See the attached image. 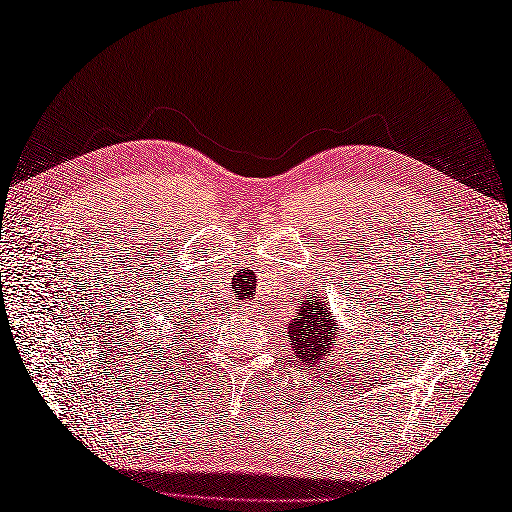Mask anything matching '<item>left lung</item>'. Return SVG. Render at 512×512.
<instances>
[{
	"label": "left lung",
	"mask_w": 512,
	"mask_h": 512,
	"mask_svg": "<svg viewBox=\"0 0 512 512\" xmlns=\"http://www.w3.org/2000/svg\"><path fill=\"white\" fill-rule=\"evenodd\" d=\"M286 336L301 365L317 367L325 363L334 347H339L336 341L341 336L339 328H334L330 301L319 295L299 301V310L295 319L288 323Z\"/></svg>",
	"instance_id": "obj_1"
}]
</instances>
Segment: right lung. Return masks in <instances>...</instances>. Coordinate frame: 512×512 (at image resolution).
Masks as SVG:
<instances>
[{
    "mask_svg": "<svg viewBox=\"0 0 512 512\" xmlns=\"http://www.w3.org/2000/svg\"><path fill=\"white\" fill-rule=\"evenodd\" d=\"M180 334H182V330H180Z\"/></svg>",
    "mask_w": 512,
    "mask_h": 512,
    "instance_id": "right-lung-1",
    "label": "right lung"
}]
</instances>
